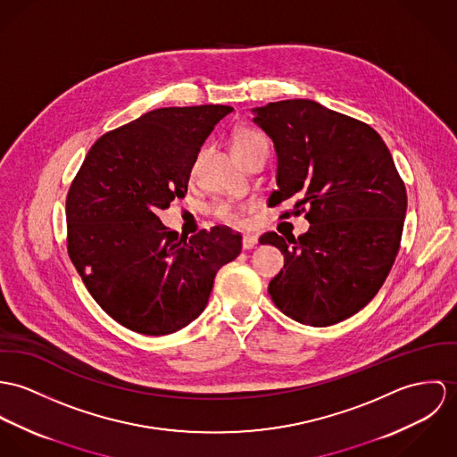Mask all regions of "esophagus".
Returning a JSON list of instances; mask_svg holds the SVG:
<instances>
[{
    "label": "esophagus",
    "mask_w": 457,
    "mask_h": 457,
    "mask_svg": "<svg viewBox=\"0 0 457 457\" xmlns=\"http://www.w3.org/2000/svg\"><path fill=\"white\" fill-rule=\"evenodd\" d=\"M255 245H257V237H255V235H245V237L242 238V247H244L245 251L253 249Z\"/></svg>",
    "instance_id": "esophagus-1"
}]
</instances>
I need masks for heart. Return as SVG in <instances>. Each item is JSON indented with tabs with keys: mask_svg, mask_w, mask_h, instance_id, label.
<instances>
[{
	"mask_svg": "<svg viewBox=\"0 0 457 457\" xmlns=\"http://www.w3.org/2000/svg\"><path fill=\"white\" fill-rule=\"evenodd\" d=\"M233 149L237 155L240 159L247 157L249 154L255 153V151H261V149H268L270 151V142L268 138L257 131V129H240L237 135H235V140H233ZM251 210V204H228V202H222V204H215L213 208V213L215 217L224 222V224H229V226H244L245 224V215L249 213Z\"/></svg>",
	"mask_w": 457,
	"mask_h": 457,
	"instance_id": "heart-1",
	"label": "heart"
}]
</instances>
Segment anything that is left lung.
<instances>
[{"mask_svg":"<svg viewBox=\"0 0 457 457\" xmlns=\"http://www.w3.org/2000/svg\"><path fill=\"white\" fill-rule=\"evenodd\" d=\"M273 140L278 170L270 204L293 200L282 217L310 228L298 238L264 233L284 253L268 293L280 312L308 326L337 324L370 303L400 251L405 182L380 135L362 120L312 100L253 108Z\"/></svg>","mask_w":457,"mask_h":457,"instance_id":"8db88e82","label":"left lung"}]
</instances>
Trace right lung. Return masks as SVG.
Returning a JSON list of instances; mask_svg holds the SVG:
<instances>
[{
  "label": "right lung",
  "instance_id": "obj_1",
  "mask_svg": "<svg viewBox=\"0 0 457 457\" xmlns=\"http://www.w3.org/2000/svg\"><path fill=\"white\" fill-rule=\"evenodd\" d=\"M226 104L168 106L104 133L66 196L68 255L103 310L140 335H170L208 303L215 273L242 251L228 226L179 237L157 217L187 195Z\"/></svg>",
  "mask_w": 457,
  "mask_h": 457
}]
</instances>
